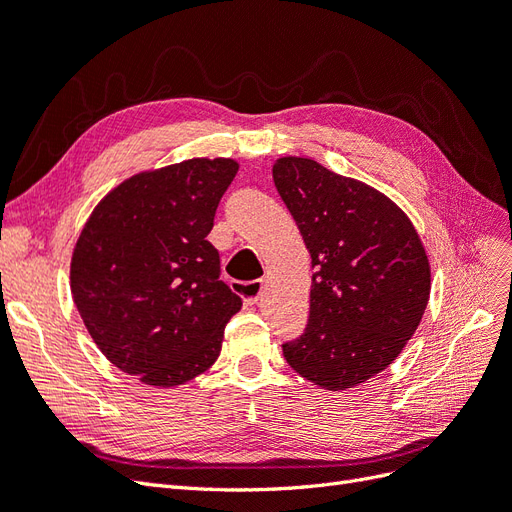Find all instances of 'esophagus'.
<instances>
[{"mask_svg": "<svg viewBox=\"0 0 512 512\" xmlns=\"http://www.w3.org/2000/svg\"><path fill=\"white\" fill-rule=\"evenodd\" d=\"M235 290L241 294L245 305H256L260 294H262V282L260 280H252V282H235Z\"/></svg>", "mask_w": 512, "mask_h": 512, "instance_id": "34e87169", "label": "esophagus"}]
</instances>
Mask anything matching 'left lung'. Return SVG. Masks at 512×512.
Instances as JSON below:
<instances>
[{
  "instance_id": "8db88e82",
  "label": "left lung",
  "mask_w": 512,
  "mask_h": 512,
  "mask_svg": "<svg viewBox=\"0 0 512 512\" xmlns=\"http://www.w3.org/2000/svg\"><path fill=\"white\" fill-rule=\"evenodd\" d=\"M273 181L314 269L305 331L284 356L322 389H352L389 367L421 322L425 247L393 200L316 160L280 158Z\"/></svg>"
}]
</instances>
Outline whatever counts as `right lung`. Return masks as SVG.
<instances>
[{
    "label": "right lung",
    "mask_w": 512,
    "mask_h": 512,
    "mask_svg": "<svg viewBox=\"0 0 512 512\" xmlns=\"http://www.w3.org/2000/svg\"><path fill=\"white\" fill-rule=\"evenodd\" d=\"M237 170L228 158H194L134 175L100 200L76 241V309L106 359L145 384L203 374L241 309L207 241Z\"/></svg>",
    "instance_id": "obj_1"
}]
</instances>
